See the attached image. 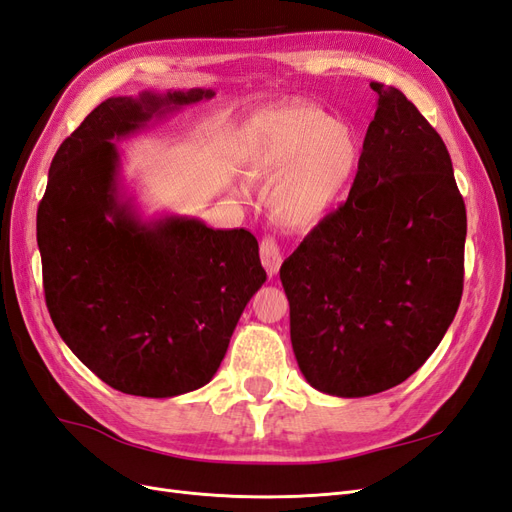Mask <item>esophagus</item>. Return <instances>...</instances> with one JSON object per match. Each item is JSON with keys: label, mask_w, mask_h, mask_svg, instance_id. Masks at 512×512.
<instances>
[{"label": "esophagus", "mask_w": 512, "mask_h": 512, "mask_svg": "<svg viewBox=\"0 0 512 512\" xmlns=\"http://www.w3.org/2000/svg\"><path fill=\"white\" fill-rule=\"evenodd\" d=\"M282 260L284 258H282L280 245H277V241L271 239V237L262 239V243H260V262H262V267L267 269L269 275H277V271H280V267H282Z\"/></svg>", "instance_id": "obj_1"}]
</instances>
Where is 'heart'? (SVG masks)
<instances>
[{"label":"heart","instance_id":"obj_1","mask_svg":"<svg viewBox=\"0 0 512 512\" xmlns=\"http://www.w3.org/2000/svg\"><path fill=\"white\" fill-rule=\"evenodd\" d=\"M363 160V141L344 121L309 104H294L247 126L245 173L271 181L269 209L282 226L309 232L337 209Z\"/></svg>","mask_w":512,"mask_h":512}]
</instances>
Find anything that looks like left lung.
<instances>
[{
	"label": "left lung",
	"mask_w": 512,
	"mask_h": 512,
	"mask_svg": "<svg viewBox=\"0 0 512 512\" xmlns=\"http://www.w3.org/2000/svg\"><path fill=\"white\" fill-rule=\"evenodd\" d=\"M378 94L346 203L284 260L290 342L305 380L367 397L438 348L463 290L466 205L440 134L395 87Z\"/></svg>",
	"instance_id": "8db88e82"
}]
</instances>
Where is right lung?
<instances>
[{"label": "right lung", "instance_id": "obj_1", "mask_svg": "<svg viewBox=\"0 0 512 512\" xmlns=\"http://www.w3.org/2000/svg\"><path fill=\"white\" fill-rule=\"evenodd\" d=\"M213 96L196 87L108 98L51 162L38 207L46 307L79 361L121 393L166 399L211 382L267 280L250 230L143 218L123 185L115 143Z\"/></svg>", "mask_w": 512, "mask_h": 512}]
</instances>
